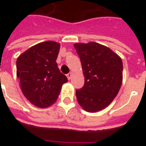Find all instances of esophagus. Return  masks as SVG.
Wrapping results in <instances>:
<instances>
[{
  "instance_id": "34e87169",
  "label": "esophagus",
  "mask_w": 146,
  "mask_h": 146,
  "mask_svg": "<svg viewBox=\"0 0 146 146\" xmlns=\"http://www.w3.org/2000/svg\"><path fill=\"white\" fill-rule=\"evenodd\" d=\"M66 77H67V78H68V80H70L71 77H72V73H69V74H67Z\"/></svg>"
}]
</instances>
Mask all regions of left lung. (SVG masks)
I'll use <instances>...</instances> for the list:
<instances>
[{"mask_svg":"<svg viewBox=\"0 0 146 146\" xmlns=\"http://www.w3.org/2000/svg\"><path fill=\"white\" fill-rule=\"evenodd\" d=\"M85 77L84 86L76 90L80 106L88 112L104 109L117 96L122 84L123 63L108 47L96 42L74 44Z\"/></svg>","mask_w":146,"mask_h":146,"instance_id":"left-lung-1","label":"left lung"}]
</instances>
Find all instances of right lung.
<instances>
[{
	"label": "right lung",
	"instance_id": "right-lung-1",
	"mask_svg": "<svg viewBox=\"0 0 146 146\" xmlns=\"http://www.w3.org/2000/svg\"><path fill=\"white\" fill-rule=\"evenodd\" d=\"M60 44L48 41L34 45L17 60V77L23 95L38 108H47L58 99L62 85L68 81L56 59Z\"/></svg>",
	"mask_w": 146,
	"mask_h": 146
}]
</instances>
